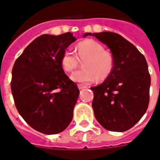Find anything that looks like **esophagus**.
Instances as JSON below:
<instances>
[{
  "label": "esophagus",
  "mask_w": 160,
  "mask_h": 160,
  "mask_svg": "<svg viewBox=\"0 0 160 160\" xmlns=\"http://www.w3.org/2000/svg\"><path fill=\"white\" fill-rule=\"evenodd\" d=\"M78 88H79V89H82V88H87V86L86 85H84V84H78Z\"/></svg>",
  "instance_id": "34e87169"
}]
</instances>
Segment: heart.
I'll return each instance as SVG.
<instances>
[{
	"label": "heart",
	"instance_id": "heart-1",
	"mask_svg": "<svg viewBox=\"0 0 160 160\" xmlns=\"http://www.w3.org/2000/svg\"><path fill=\"white\" fill-rule=\"evenodd\" d=\"M76 54L72 49H66L61 58V65L67 72H71L83 62V70L75 72L71 79L82 84L104 80L109 76L114 68V58L111 53L104 51L101 44L92 40L81 41L76 45Z\"/></svg>",
	"mask_w": 160,
	"mask_h": 160
}]
</instances>
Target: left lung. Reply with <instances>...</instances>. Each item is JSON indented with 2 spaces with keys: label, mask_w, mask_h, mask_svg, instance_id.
<instances>
[{
  "label": "left lung",
  "mask_w": 160,
  "mask_h": 160,
  "mask_svg": "<svg viewBox=\"0 0 160 160\" xmlns=\"http://www.w3.org/2000/svg\"><path fill=\"white\" fill-rule=\"evenodd\" d=\"M107 45L114 58V68L105 81L91 87L92 107L96 119L106 129L124 132L146 113L150 100L151 76L140 51L115 32L85 33Z\"/></svg>",
  "instance_id": "obj_1"
}]
</instances>
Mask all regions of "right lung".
I'll use <instances>...</instances> for the list:
<instances>
[{"label": "right lung", "instance_id": "right-lung-1", "mask_svg": "<svg viewBox=\"0 0 160 160\" xmlns=\"http://www.w3.org/2000/svg\"><path fill=\"white\" fill-rule=\"evenodd\" d=\"M76 39L71 32L44 34L26 47L12 70L11 91L18 113L32 128L56 134L68 128L80 91L61 65Z\"/></svg>", "mask_w": 160, "mask_h": 160}]
</instances>
